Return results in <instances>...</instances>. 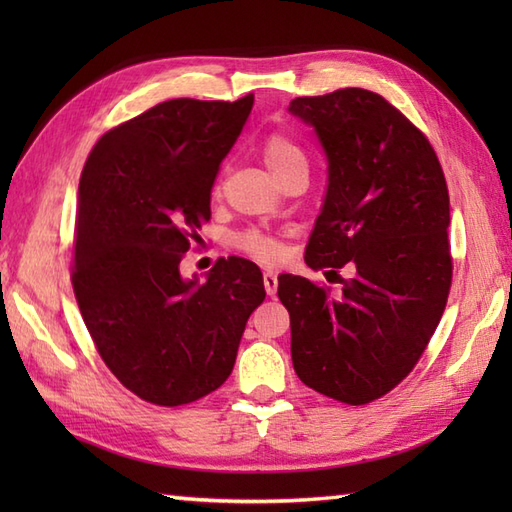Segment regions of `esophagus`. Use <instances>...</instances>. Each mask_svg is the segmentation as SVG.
<instances>
[{"mask_svg": "<svg viewBox=\"0 0 512 512\" xmlns=\"http://www.w3.org/2000/svg\"><path fill=\"white\" fill-rule=\"evenodd\" d=\"M264 288L270 297L277 292V275L275 273H264Z\"/></svg>", "mask_w": 512, "mask_h": 512, "instance_id": "1", "label": "esophagus"}]
</instances>
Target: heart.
<instances>
[{
  "label": "heart",
  "instance_id": "obj_1",
  "mask_svg": "<svg viewBox=\"0 0 512 512\" xmlns=\"http://www.w3.org/2000/svg\"><path fill=\"white\" fill-rule=\"evenodd\" d=\"M262 158L277 178H284L288 171L297 167H303V165L308 167L306 154H303L301 147L297 143H292L286 134H277V132L270 134L264 140ZM233 242L239 250H242V253L257 259V262L270 264V262H277L281 257V246L277 239L270 237L264 231H259V228H246V231L235 235Z\"/></svg>",
  "mask_w": 512,
  "mask_h": 512
}]
</instances>
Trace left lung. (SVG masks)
I'll return each instance as SVG.
<instances>
[{"label": "left lung", "mask_w": 512, "mask_h": 512, "mask_svg": "<svg viewBox=\"0 0 512 512\" xmlns=\"http://www.w3.org/2000/svg\"><path fill=\"white\" fill-rule=\"evenodd\" d=\"M290 112L314 127L328 156L306 264L354 270L334 297L306 277L279 275L292 365L319 394L367 405L409 376L447 308V180L427 136L376 92L301 96Z\"/></svg>", "instance_id": "obj_1"}]
</instances>
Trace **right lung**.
<instances>
[{
    "label": "right lung",
    "instance_id": "obj_1",
    "mask_svg": "<svg viewBox=\"0 0 512 512\" xmlns=\"http://www.w3.org/2000/svg\"><path fill=\"white\" fill-rule=\"evenodd\" d=\"M253 101L158 103L105 132L85 160L74 297L107 369L151 405H189L220 387L266 299L262 270L242 257L217 259L204 284L180 277Z\"/></svg>",
    "mask_w": 512,
    "mask_h": 512
}]
</instances>
